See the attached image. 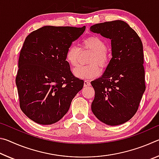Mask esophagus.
Here are the masks:
<instances>
[{
    "instance_id": "1",
    "label": "esophagus",
    "mask_w": 159,
    "mask_h": 159,
    "mask_svg": "<svg viewBox=\"0 0 159 159\" xmlns=\"http://www.w3.org/2000/svg\"><path fill=\"white\" fill-rule=\"evenodd\" d=\"M84 87H88V86H90V81L89 80H85V81H84Z\"/></svg>"
}]
</instances>
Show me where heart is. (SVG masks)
<instances>
[{"label":"heart","instance_id":"1","mask_svg":"<svg viewBox=\"0 0 159 159\" xmlns=\"http://www.w3.org/2000/svg\"><path fill=\"white\" fill-rule=\"evenodd\" d=\"M82 46L92 51L88 65L78 66L74 69V74L79 79H88L98 76L100 74V69H106L109 66L110 56L107 52L106 43L101 38L91 36L86 38L82 42ZM80 48L76 45L69 46L66 52V61L70 65L75 66L78 64Z\"/></svg>","mask_w":159,"mask_h":159}]
</instances>
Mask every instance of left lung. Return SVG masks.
<instances>
[{
  "instance_id": "left-lung-1",
  "label": "left lung",
  "mask_w": 159,
  "mask_h": 159,
  "mask_svg": "<svg viewBox=\"0 0 159 159\" xmlns=\"http://www.w3.org/2000/svg\"><path fill=\"white\" fill-rule=\"evenodd\" d=\"M90 31L111 39L112 52L104 74L91 82L95 90L91 109L107 125L123 124L135 114L146 88L142 41L121 20L96 24Z\"/></svg>"
}]
</instances>
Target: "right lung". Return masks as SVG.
<instances>
[{
  "label": "right lung",
  "mask_w": 159,
  "mask_h": 159,
  "mask_svg": "<svg viewBox=\"0 0 159 159\" xmlns=\"http://www.w3.org/2000/svg\"><path fill=\"white\" fill-rule=\"evenodd\" d=\"M85 30V26H45L26 38L15 81L20 109L33 121L57 122L83 88L84 81L71 73L66 52Z\"/></svg>",
  "instance_id": "right-lung-1"
}]
</instances>
